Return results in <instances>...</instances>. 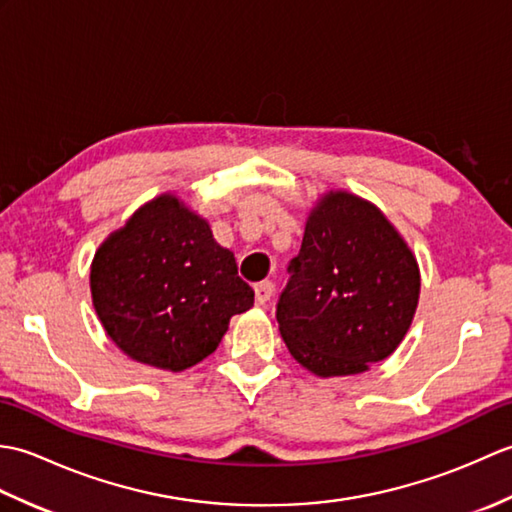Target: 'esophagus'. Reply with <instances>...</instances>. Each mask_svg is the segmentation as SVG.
I'll return each instance as SVG.
<instances>
[{"mask_svg":"<svg viewBox=\"0 0 512 512\" xmlns=\"http://www.w3.org/2000/svg\"><path fill=\"white\" fill-rule=\"evenodd\" d=\"M273 292H275L273 281H259V284H255V299L259 306H266L270 297H273Z\"/></svg>","mask_w":512,"mask_h":512,"instance_id":"esophagus-1","label":"esophagus"}]
</instances>
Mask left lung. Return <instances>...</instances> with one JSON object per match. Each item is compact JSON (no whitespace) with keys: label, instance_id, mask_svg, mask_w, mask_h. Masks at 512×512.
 <instances>
[{"label":"left lung","instance_id":"obj_1","mask_svg":"<svg viewBox=\"0 0 512 512\" xmlns=\"http://www.w3.org/2000/svg\"><path fill=\"white\" fill-rule=\"evenodd\" d=\"M288 273L279 332L312 374H361L405 339L420 295L418 264L374 204L345 191L325 195Z\"/></svg>","mask_w":512,"mask_h":512}]
</instances>
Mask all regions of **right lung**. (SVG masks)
Returning a JSON list of instances; mask_svg holds the SVG:
<instances>
[{"mask_svg":"<svg viewBox=\"0 0 512 512\" xmlns=\"http://www.w3.org/2000/svg\"><path fill=\"white\" fill-rule=\"evenodd\" d=\"M90 286L110 339L171 372L213 354L233 314L255 301L231 250L173 195L145 204L96 250Z\"/></svg>","mask_w":512,"mask_h":512,"instance_id":"1","label":"right lung"}]
</instances>
